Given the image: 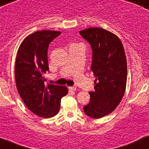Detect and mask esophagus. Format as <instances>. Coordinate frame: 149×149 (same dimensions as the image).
I'll list each match as a JSON object with an SVG mask.
<instances>
[{
	"mask_svg": "<svg viewBox=\"0 0 149 149\" xmlns=\"http://www.w3.org/2000/svg\"><path fill=\"white\" fill-rule=\"evenodd\" d=\"M68 90H69V91H75L76 90V88L74 87V86H70V87H68Z\"/></svg>",
	"mask_w": 149,
	"mask_h": 149,
	"instance_id": "34e87169",
	"label": "esophagus"
}]
</instances>
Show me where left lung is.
Returning a JSON list of instances; mask_svg holds the SVG:
<instances>
[{
    "label": "left lung",
    "instance_id": "1",
    "mask_svg": "<svg viewBox=\"0 0 149 149\" xmlns=\"http://www.w3.org/2000/svg\"><path fill=\"white\" fill-rule=\"evenodd\" d=\"M79 33L92 47L91 70L95 77V91L89 92L91 100L83 110L88 117L102 118L117 108L125 95L127 78L125 49L117 35L100 27H90Z\"/></svg>",
    "mask_w": 149,
    "mask_h": 149
}]
</instances>
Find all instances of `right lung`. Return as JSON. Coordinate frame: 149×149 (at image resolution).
Returning <instances> with one entry per match:
<instances>
[{
    "mask_svg": "<svg viewBox=\"0 0 149 149\" xmlns=\"http://www.w3.org/2000/svg\"><path fill=\"white\" fill-rule=\"evenodd\" d=\"M59 31H37L24 38L19 45L15 66L17 92L27 107L39 117L50 118L58 113L61 99L68 91L66 86L45 85L49 71L47 50Z\"/></svg>",
    "mask_w": 149,
    "mask_h": 149,
    "instance_id": "add662e5",
    "label": "right lung"
}]
</instances>
